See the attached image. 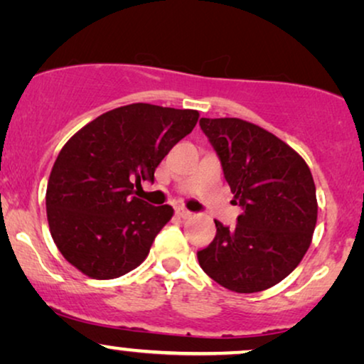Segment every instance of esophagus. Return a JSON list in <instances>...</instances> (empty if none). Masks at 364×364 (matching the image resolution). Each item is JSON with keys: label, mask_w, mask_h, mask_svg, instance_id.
Wrapping results in <instances>:
<instances>
[{"label": "esophagus", "mask_w": 364, "mask_h": 364, "mask_svg": "<svg viewBox=\"0 0 364 364\" xmlns=\"http://www.w3.org/2000/svg\"><path fill=\"white\" fill-rule=\"evenodd\" d=\"M174 213H176L178 218H190V216H191V211H188L185 208H176Z\"/></svg>", "instance_id": "1"}]
</instances>
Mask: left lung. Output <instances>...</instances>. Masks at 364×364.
I'll return each instance as SVG.
<instances>
[{"label":"left lung","instance_id":"obj_1","mask_svg":"<svg viewBox=\"0 0 364 364\" xmlns=\"http://www.w3.org/2000/svg\"><path fill=\"white\" fill-rule=\"evenodd\" d=\"M200 127L242 215L235 228L215 220L216 235L198 262L228 291H265L287 277L311 245L317 222L311 169L291 146L252 122L201 117Z\"/></svg>","mask_w":364,"mask_h":364}]
</instances>
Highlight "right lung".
Instances as JSON below:
<instances>
[{
	"label": "right lung",
	"mask_w": 364,
	"mask_h": 364,
	"mask_svg": "<svg viewBox=\"0 0 364 364\" xmlns=\"http://www.w3.org/2000/svg\"><path fill=\"white\" fill-rule=\"evenodd\" d=\"M198 110L131 104L75 132L60 151L47 186L50 233L67 262L92 279L139 267L173 216L132 196L173 146L196 126Z\"/></svg>",
	"instance_id": "add662e5"
}]
</instances>
